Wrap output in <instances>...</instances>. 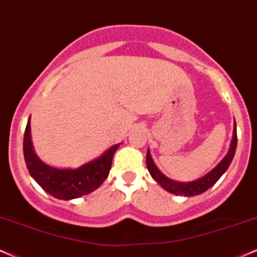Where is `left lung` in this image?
I'll return each instance as SVG.
<instances>
[{
	"label": "left lung",
	"mask_w": 257,
	"mask_h": 257,
	"mask_svg": "<svg viewBox=\"0 0 257 257\" xmlns=\"http://www.w3.org/2000/svg\"><path fill=\"white\" fill-rule=\"evenodd\" d=\"M235 148H237V126L234 123V130H233V140L230 143V149L228 154L223 158V160L215 167L214 170L209 172V174L203 176L201 178H199L197 181H193V182H176V181L170 180L166 176H164L161 172L158 170V167L155 166V164L153 163L151 153L149 151L147 152V167H148L149 174L152 175V177L157 181L158 183L163 187L164 189H166L167 192L172 193L176 195H184V197H194V195L201 194L210 187H212L214 184L220 180L222 175L226 172V170L228 169L229 164L232 163L233 157H234Z\"/></svg>",
	"instance_id": "left-lung-1"
}]
</instances>
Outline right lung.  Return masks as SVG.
Instances as JSON below:
<instances>
[{
	"instance_id": "1",
	"label": "right lung",
	"mask_w": 257,
	"mask_h": 257,
	"mask_svg": "<svg viewBox=\"0 0 257 257\" xmlns=\"http://www.w3.org/2000/svg\"><path fill=\"white\" fill-rule=\"evenodd\" d=\"M120 144H115L100 158L82 165L76 170H62L46 165L36 157L33 149L30 136V119L24 134V158L28 170L34 180L48 194L62 200L80 198L96 191L108 177L111 167L114 153Z\"/></svg>"
}]
</instances>
